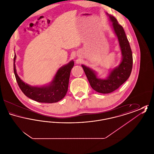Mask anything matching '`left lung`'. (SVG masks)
<instances>
[{
	"mask_svg": "<svg viewBox=\"0 0 154 154\" xmlns=\"http://www.w3.org/2000/svg\"><path fill=\"white\" fill-rule=\"evenodd\" d=\"M109 18L112 22V26L121 47L122 55L121 63L118 67L112 70L108 78L105 80L97 79L93 70L82 65L91 87L101 94H109L117 90L128 79L132 72L133 66L132 50L124 29L114 17L109 15Z\"/></svg>",
	"mask_w": 154,
	"mask_h": 154,
	"instance_id": "left-lung-1",
	"label": "left lung"
}]
</instances>
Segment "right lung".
<instances>
[{"instance_id":"1","label":"right lung","mask_w":154,"mask_h":154,"mask_svg":"<svg viewBox=\"0 0 154 154\" xmlns=\"http://www.w3.org/2000/svg\"><path fill=\"white\" fill-rule=\"evenodd\" d=\"M15 58L16 55H15V76L18 85L24 95L38 102L48 103L58 102L65 96L68 89L70 72L74 64L73 60L59 69L50 85L42 87H33L24 83L18 77L15 66Z\"/></svg>"}]
</instances>
